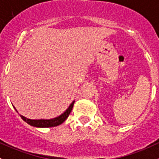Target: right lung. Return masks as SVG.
Segmentation results:
<instances>
[{
  "label": "right lung",
  "mask_w": 159,
  "mask_h": 159,
  "mask_svg": "<svg viewBox=\"0 0 159 159\" xmlns=\"http://www.w3.org/2000/svg\"><path fill=\"white\" fill-rule=\"evenodd\" d=\"M74 101H73L70 104V105L69 106V108L66 110V111L64 113H62V115L56 117V118L51 119V120H30V119L24 117V116H20L21 118H22L25 122L28 123L30 125L33 126V127H37V128H51V127H55V126L60 125L61 124H62V123L66 120L67 117L69 116L71 110H72L73 108V106H74ZM15 110L16 111V108Z\"/></svg>",
  "instance_id": "right-lung-1"
}]
</instances>
